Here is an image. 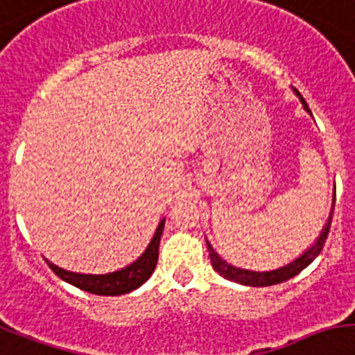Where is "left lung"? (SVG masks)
<instances>
[{
    "mask_svg": "<svg viewBox=\"0 0 355 355\" xmlns=\"http://www.w3.org/2000/svg\"><path fill=\"white\" fill-rule=\"evenodd\" d=\"M293 93L299 96L304 111H306L308 114H312V111L308 109V103L304 102V98L301 96V93H299L297 89H293ZM334 202H336V187H334ZM332 213H334V204H332V209H330V217H328L327 224H324V227H322V232L319 233V237L315 239V243L308 248L306 252L301 253V255H299L297 259H293L292 262H288V264L277 268V270H270V272H253V270H244V268L233 266V264L224 261V259L220 257L215 250H213L209 241H206L213 270H215L218 275H223L224 279H227V281L239 282V284H244V286H272V284H279V282H284L288 281V279L295 277L299 272H302V270H304V268H306L308 264H310V262L318 257L319 253H321L322 246H324V243H327L328 232H330Z\"/></svg>",
    "mask_w": 355,
    "mask_h": 355,
    "instance_id": "1",
    "label": "left lung"
}]
</instances>
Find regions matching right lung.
<instances>
[{
  "label": "right lung",
  "instance_id": "add662e5",
  "mask_svg": "<svg viewBox=\"0 0 355 355\" xmlns=\"http://www.w3.org/2000/svg\"><path fill=\"white\" fill-rule=\"evenodd\" d=\"M164 224H166V218H160V223H158L155 235H153L151 243L146 248V252L137 261H132L131 264H128L125 268H120L116 272L100 273V275H96V273H76L63 270V268L56 266L47 259L45 261H47L49 268L56 273L58 277L63 279L69 284H73V286L80 288L83 292L94 293V295H123V293H129L132 290H137L138 286H142L144 282L151 277V273L155 272Z\"/></svg>",
  "mask_w": 355,
  "mask_h": 355
}]
</instances>
